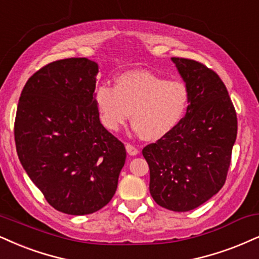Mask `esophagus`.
Wrapping results in <instances>:
<instances>
[{
	"mask_svg": "<svg viewBox=\"0 0 259 259\" xmlns=\"http://www.w3.org/2000/svg\"><path fill=\"white\" fill-rule=\"evenodd\" d=\"M126 150H127V152L132 156H135L139 152V150L137 149V146H135L133 144H130V143H127L126 144Z\"/></svg>",
	"mask_w": 259,
	"mask_h": 259,
	"instance_id": "34e87169",
	"label": "esophagus"
}]
</instances>
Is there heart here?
Returning <instances> with one entry per match:
<instances>
[{"mask_svg": "<svg viewBox=\"0 0 259 259\" xmlns=\"http://www.w3.org/2000/svg\"><path fill=\"white\" fill-rule=\"evenodd\" d=\"M95 100L105 128L119 130L131 111L133 130L156 140L168 135L183 119L190 92L181 80H165L148 71H131L116 79L115 88L98 86Z\"/></svg>", "mask_w": 259, "mask_h": 259, "instance_id": "heart-1", "label": "heart"}]
</instances>
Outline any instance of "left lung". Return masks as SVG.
<instances>
[{
	"mask_svg": "<svg viewBox=\"0 0 259 259\" xmlns=\"http://www.w3.org/2000/svg\"><path fill=\"white\" fill-rule=\"evenodd\" d=\"M190 92L186 115L174 130L143 149L150 193L159 206L190 211L221 190L237 139V111L227 88L202 62L171 57Z\"/></svg>",
	"mask_w": 259,
	"mask_h": 259,
	"instance_id": "left-lung-1",
	"label": "left lung"
}]
</instances>
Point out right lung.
<instances>
[{
  "label": "right lung",
  "mask_w": 259,
  "mask_h": 259,
  "mask_svg": "<svg viewBox=\"0 0 259 259\" xmlns=\"http://www.w3.org/2000/svg\"><path fill=\"white\" fill-rule=\"evenodd\" d=\"M97 73L86 57L54 61L28 79L19 98V159L47 202L68 215L107 205L126 159L123 143L100 121Z\"/></svg>",
  "instance_id": "right-lung-1"
}]
</instances>
